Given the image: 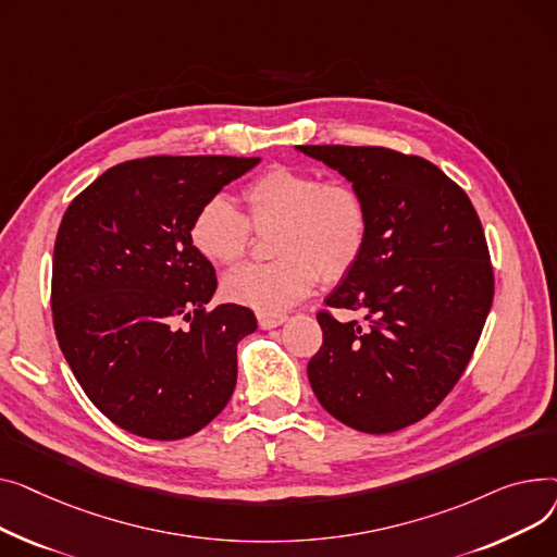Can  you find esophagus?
Listing matches in <instances>:
<instances>
[{
  "instance_id": "obj_1",
  "label": "esophagus",
  "mask_w": 557,
  "mask_h": 557,
  "mask_svg": "<svg viewBox=\"0 0 557 557\" xmlns=\"http://www.w3.org/2000/svg\"><path fill=\"white\" fill-rule=\"evenodd\" d=\"M285 321H287V314H258V325L263 331H272V329H276V325H281Z\"/></svg>"
}]
</instances>
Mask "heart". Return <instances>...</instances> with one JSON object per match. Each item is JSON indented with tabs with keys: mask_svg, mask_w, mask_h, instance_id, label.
Instances as JSON below:
<instances>
[{
	"mask_svg": "<svg viewBox=\"0 0 557 557\" xmlns=\"http://www.w3.org/2000/svg\"><path fill=\"white\" fill-rule=\"evenodd\" d=\"M243 215L224 195L207 200L190 222V245L209 263L228 268L245 258L251 227L278 226L274 256L265 265H245L226 274L228 301L281 314L297 306L319 278L339 281L362 258L369 243V205L348 182H323L317 173L276 166L247 184Z\"/></svg>",
	"mask_w": 557,
	"mask_h": 557,
	"instance_id": "b5f03b06",
	"label": "heart"
}]
</instances>
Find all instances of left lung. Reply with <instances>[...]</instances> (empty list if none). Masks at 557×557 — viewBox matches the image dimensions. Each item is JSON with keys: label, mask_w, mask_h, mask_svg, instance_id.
<instances>
[{"label": "left lung", "mask_w": 557, "mask_h": 557, "mask_svg": "<svg viewBox=\"0 0 557 557\" xmlns=\"http://www.w3.org/2000/svg\"><path fill=\"white\" fill-rule=\"evenodd\" d=\"M346 177L369 205V243L319 312L308 364L321 407L367 434L398 432L434 411L463 375L493 306L481 220L432 161L375 146H297Z\"/></svg>", "instance_id": "left-lung-1"}]
</instances>
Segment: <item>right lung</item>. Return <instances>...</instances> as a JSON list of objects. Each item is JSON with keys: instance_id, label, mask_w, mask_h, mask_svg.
Segmentation results:
<instances>
[{"instance_id": "right-lung-1", "label": "right lung", "mask_w": 557, "mask_h": 557, "mask_svg": "<svg viewBox=\"0 0 557 557\" xmlns=\"http://www.w3.org/2000/svg\"><path fill=\"white\" fill-rule=\"evenodd\" d=\"M258 161H125L62 215L51 281L55 337L87 398L129 434L186 438L234 394L236 348L256 331V317L236 304L207 310L215 270L188 232L198 209Z\"/></svg>"}]
</instances>
